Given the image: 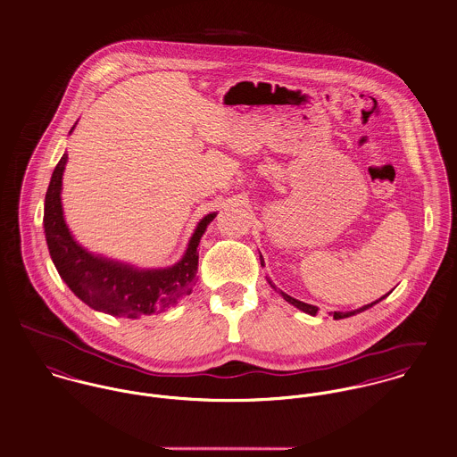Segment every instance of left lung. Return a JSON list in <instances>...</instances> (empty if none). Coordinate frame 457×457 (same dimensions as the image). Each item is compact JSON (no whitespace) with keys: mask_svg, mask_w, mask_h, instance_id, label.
Wrapping results in <instances>:
<instances>
[{"mask_svg":"<svg viewBox=\"0 0 457 457\" xmlns=\"http://www.w3.org/2000/svg\"><path fill=\"white\" fill-rule=\"evenodd\" d=\"M261 265H263V259H262L261 255ZM267 281H269V285L278 292V294H281V297L288 303V304H292V306H295L297 310H301V312H304V313H308V315H312V317H315L317 315V312H319V308L317 306H313V304H308V303H303V301H297V299H294V297H290L288 294H285V292H281L279 288H276V285H272V281L267 278ZM387 295V294H386ZM386 295L384 297H380V299H377L375 303H371V304H366V306H361V308H357V310H353V312H334L332 313V317L336 319V320H341V319H348V317H353V315H357V313H362V312H366V310H370L371 306H375L377 303H380L382 299H386Z\"/></svg>","mask_w":457,"mask_h":457,"instance_id":"obj_1","label":"left lung"}]
</instances>
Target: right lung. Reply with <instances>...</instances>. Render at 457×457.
<instances>
[{
  "mask_svg": "<svg viewBox=\"0 0 457 457\" xmlns=\"http://www.w3.org/2000/svg\"><path fill=\"white\" fill-rule=\"evenodd\" d=\"M66 162L68 154L63 153L46 194L44 232L51 259L68 288L95 312L112 317L138 319L176 306L192 292L198 269L196 248L216 212L205 214L196 223L183 257L174 265L144 269L107 259L79 245L66 225L62 202Z\"/></svg>",
  "mask_w": 457,
  "mask_h": 457,
  "instance_id": "obj_1",
  "label": "right lung"
}]
</instances>
